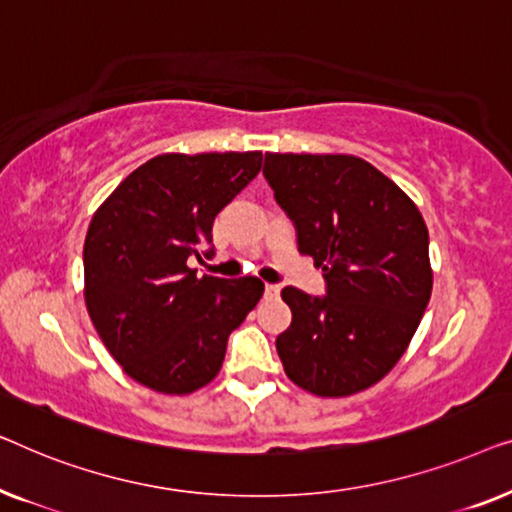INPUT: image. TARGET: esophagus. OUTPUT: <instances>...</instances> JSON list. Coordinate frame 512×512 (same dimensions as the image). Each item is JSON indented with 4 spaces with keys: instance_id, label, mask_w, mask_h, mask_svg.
Listing matches in <instances>:
<instances>
[{
    "instance_id": "esophagus-1",
    "label": "esophagus",
    "mask_w": 512,
    "mask_h": 512,
    "mask_svg": "<svg viewBox=\"0 0 512 512\" xmlns=\"http://www.w3.org/2000/svg\"><path fill=\"white\" fill-rule=\"evenodd\" d=\"M264 292H266V297H269V299H276V297H278V294H280V285L266 283V287H264Z\"/></svg>"
}]
</instances>
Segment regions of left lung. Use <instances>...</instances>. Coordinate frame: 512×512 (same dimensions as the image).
Wrapping results in <instances>:
<instances>
[{
	"label": "left lung",
	"instance_id": "obj_1",
	"mask_svg": "<svg viewBox=\"0 0 512 512\" xmlns=\"http://www.w3.org/2000/svg\"><path fill=\"white\" fill-rule=\"evenodd\" d=\"M262 174L327 294L285 287L276 338L287 378L318 397L376 385L406 352L431 297L429 232L397 183L355 155L266 153Z\"/></svg>",
	"mask_w": 512,
	"mask_h": 512
}]
</instances>
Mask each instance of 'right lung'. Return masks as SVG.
<instances>
[{
  "instance_id": "right-lung-1",
  "label": "right lung",
  "mask_w": 512,
  "mask_h": 512,
  "mask_svg": "<svg viewBox=\"0 0 512 512\" xmlns=\"http://www.w3.org/2000/svg\"><path fill=\"white\" fill-rule=\"evenodd\" d=\"M262 169V153L157 155L115 187L85 236V306L136 383L190 394L218 376L227 338L264 292L255 276H201L213 220ZM208 247V251H201Z\"/></svg>"
}]
</instances>
